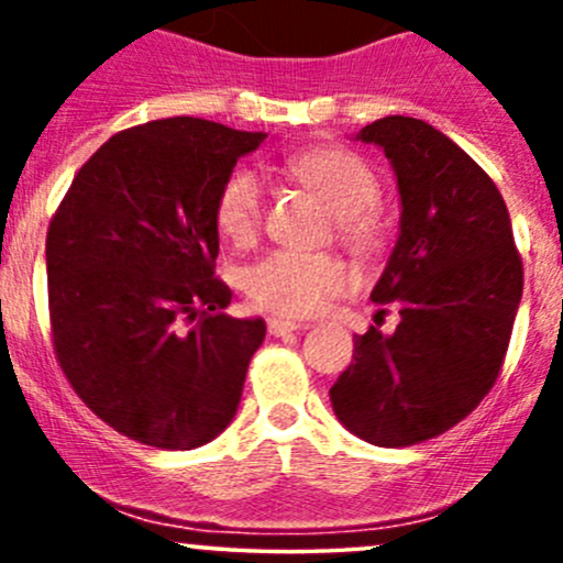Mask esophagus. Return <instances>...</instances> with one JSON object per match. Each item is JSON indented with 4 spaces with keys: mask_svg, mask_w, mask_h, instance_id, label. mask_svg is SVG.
<instances>
[{
    "mask_svg": "<svg viewBox=\"0 0 563 563\" xmlns=\"http://www.w3.org/2000/svg\"><path fill=\"white\" fill-rule=\"evenodd\" d=\"M299 322H294V320H280V318H269L267 320V331H269V335H288V333H294V331H299Z\"/></svg>",
    "mask_w": 563,
    "mask_h": 563,
    "instance_id": "1",
    "label": "esophagus"
}]
</instances>
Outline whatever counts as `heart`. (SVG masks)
<instances>
[{"instance_id": "obj_1", "label": "heart", "mask_w": 563, "mask_h": 563, "mask_svg": "<svg viewBox=\"0 0 563 563\" xmlns=\"http://www.w3.org/2000/svg\"><path fill=\"white\" fill-rule=\"evenodd\" d=\"M286 169L320 192L339 217L346 245L367 254L378 245V228L371 211L380 200L378 177L354 153L341 147H314L288 158ZM264 217V185L260 174L235 172L217 198V228L232 245H251L260 238ZM352 273L344 262L325 254L275 251L243 277V290L256 307L288 318L320 312L331 296L344 294Z\"/></svg>"}]
</instances>
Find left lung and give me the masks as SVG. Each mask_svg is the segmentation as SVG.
Instances as JSON below:
<instances>
[{
    "instance_id": "1",
    "label": "left lung",
    "mask_w": 563,
    "mask_h": 563,
    "mask_svg": "<svg viewBox=\"0 0 563 563\" xmlns=\"http://www.w3.org/2000/svg\"><path fill=\"white\" fill-rule=\"evenodd\" d=\"M354 140L380 147L397 179L399 235L371 299L397 301L399 325L354 335L331 405L354 437L407 448L444 434L493 389L525 273L506 200L448 134L386 115Z\"/></svg>"
}]
</instances>
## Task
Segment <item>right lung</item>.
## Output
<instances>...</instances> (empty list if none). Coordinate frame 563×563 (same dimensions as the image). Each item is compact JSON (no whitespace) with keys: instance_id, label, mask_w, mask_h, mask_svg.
<instances>
[{"instance_id":"obj_1","label":"right lung","mask_w":563,"mask_h":563,"mask_svg":"<svg viewBox=\"0 0 563 563\" xmlns=\"http://www.w3.org/2000/svg\"><path fill=\"white\" fill-rule=\"evenodd\" d=\"M264 132L174 115L113 134L70 183L47 232L57 363L115 431L161 450L222 434L262 346L214 277L217 198Z\"/></svg>"}]
</instances>
